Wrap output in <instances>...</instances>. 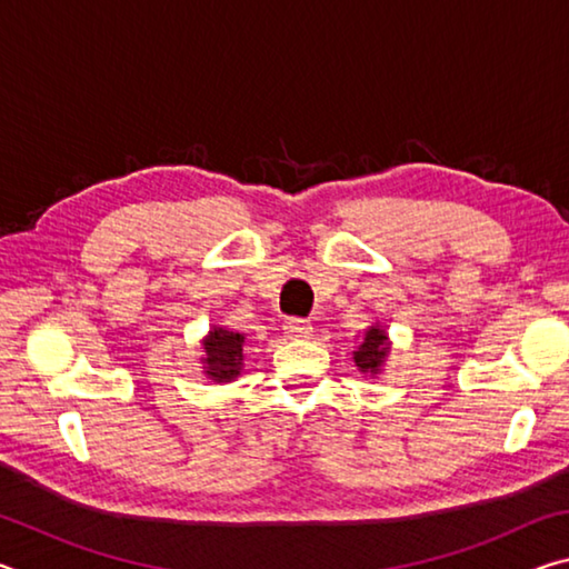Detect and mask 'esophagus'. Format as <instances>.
<instances>
[{"instance_id":"obj_1","label":"esophagus","mask_w":569,"mask_h":569,"mask_svg":"<svg viewBox=\"0 0 569 569\" xmlns=\"http://www.w3.org/2000/svg\"><path fill=\"white\" fill-rule=\"evenodd\" d=\"M283 331H286V336L288 339H311V333H313V326L308 323V321H303V319H288L286 323H283Z\"/></svg>"}]
</instances>
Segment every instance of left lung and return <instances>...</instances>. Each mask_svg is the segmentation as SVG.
I'll list each match as a JSON object with an SVG mask.
<instances>
[{
	"label": "left lung",
	"instance_id": "1",
	"mask_svg": "<svg viewBox=\"0 0 569 569\" xmlns=\"http://www.w3.org/2000/svg\"><path fill=\"white\" fill-rule=\"evenodd\" d=\"M387 353H389L387 331H383L381 326H371V329L363 333V341L359 343V349L353 351V361L359 366V371L377 377L383 361H387Z\"/></svg>",
	"mask_w": 569,
	"mask_h": 569
}]
</instances>
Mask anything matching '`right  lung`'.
<instances>
[{"label":"right lung","instance_id":"add662e5","mask_svg":"<svg viewBox=\"0 0 569 569\" xmlns=\"http://www.w3.org/2000/svg\"><path fill=\"white\" fill-rule=\"evenodd\" d=\"M243 343H246L243 333H236L216 326L203 341L206 377L218 383L236 381V377L240 373V366H243Z\"/></svg>","mask_w":569,"mask_h":569}]
</instances>
